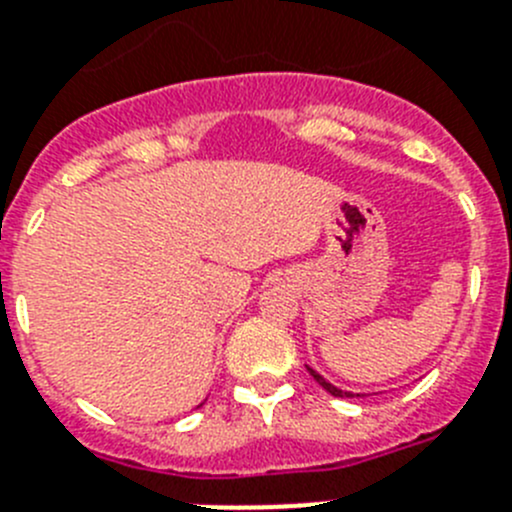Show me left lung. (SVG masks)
Instances as JSON below:
<instances>
[{"instance_id": "obj_1", "label": "left lung", "mask_w": 512, "mask_h": 512, "mask_svg": "<svg viewBox=\"0 0 512 512\" xmlns=\"http://www.w3.org/2000/svg\"><path fill=\"white\" fill-rule=\"evenodd\" d=\"M307 372H310V375L315 377L317 382H320V385H322V388L327 390V393H330V395H335V398H355V393H347V390H340V388H335V385H332V382H327L325 377H322L320 372H315V370H312L310 365H307ZM357 398H360V395H357Z\"/></svg>"}]
</instances>
